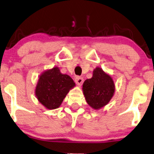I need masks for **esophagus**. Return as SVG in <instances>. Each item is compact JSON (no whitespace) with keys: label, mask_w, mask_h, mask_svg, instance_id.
Returning a JSON list of instances; mask_svg holds the SVG:
<instances>
[{"label":"esophagus","mask_w":154,"mask_h":154,"mask_svg":"<svg viewBox=\"0 0 154 154\" xmlns=\"http://www.w3.org/2000/svg\"><path fill=\"white\" fill-rule=\"evenodd\" d=\"M83 82H84V79L82 77H79V76H77V77H75V82L77 85H78V86H81V85H82Z\"/></svg>","instance_id":"1"}]
</instances>
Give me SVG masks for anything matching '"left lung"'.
<instances>
[{
  "label": "left lung",
  "mask_w": 154,
  "mask_h": 154,
  "mask_svg": "<svg viewBox=\"0 0 154 154\" xmlns=\"http://www.w3.org/2000/svg\"><path fill=\"white\" fill-rule=\"evenodd\" d=\"M82 89L87 104L94 109H99L109 102L115 86L112 77L100 67H97L93 71L92 77L85 81Z\"/></svg>",
  "instance_id": "8db88e82"
}]
</instances>
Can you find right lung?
Masks as SVG:
<instances>
[{
  "label": "right lung",
  "instance_id": "right-lung-1",
  "mask_svg": "<svg viewBox=\"0 0 154 154\" xmlns=\"http://www.w3.org/2000/svg\"><path fill=\"white\" fill-rule=\"evenodd\" d=\"M75 86L73 79L60 72L57 67L44 72L38 79L35 94L39 102L48 109L61 105L66 95Z\"/></svg>",
  "mask_w": 154,
  "mask_h": 154
}]
</instances>
